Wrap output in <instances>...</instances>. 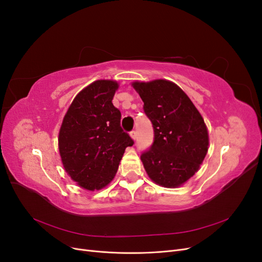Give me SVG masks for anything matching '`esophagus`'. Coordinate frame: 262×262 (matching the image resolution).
Returning a JSON list of instances; mask_svg holds the SVG:
<instances>
[{
	"label": "esophagus",
	"instance_id": "esophagus-1",
	"mask_svg": "<svg viewBox=\"0 0 262 262\" xmlns=\"http://www.w3.org/2000/svg\"><path fill=\"white\" fill-rule=\"evenodd\" d=\"M130 137H131V139H132L133 141H136V140H137V132H136V131H132V132L130 133Z\"/></svg>",
	"mask_w": 262,
	"mask_h": 262
}]
</instances>
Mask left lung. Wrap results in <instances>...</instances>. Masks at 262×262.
<instances>
[{"mask_svg":"<svg viewBox=\"0 0 262 262\" xmlns=\"http://www.w3.org/2000/svg\"><path fill=\"white\" fill-rule=\"evenodd\" d=\"M152 121L154 142L141 155L149 179L165 188H178L199 170L209 149V132L199 110L173 82H133Z\"/></svg>","mask_w":262,"mask_h":262,"instance_id":"obj_1","label":"left lung"}]
</instances>
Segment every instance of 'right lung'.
<instances>
[{
    "mask_svg": "<svg viewBox=\"0 0 262 262\" xmlns=\"http://www.w3.org/2000/svg\"><path fill=\"white\" fill-rule=\"evenodd\" d=\"M119 83L97 80L78 93L63 118L58 144L64 170L85 190L108 186L133 141L120 126L121 114L113 105Z\"/></svg>",
    "mask_w": 262,
    "mask_h": 262,
    "instance_id": "right-lung-1",
    "label": "right lung"
}]
</instances>
